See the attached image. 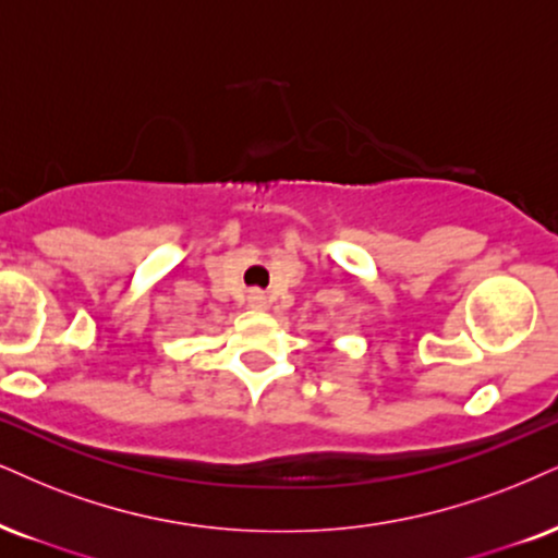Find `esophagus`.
<instances>
[{
    "instance_id": "obj_1",
    "label": "esophagus",
    "mask_w": 558,
    "mask_h": 558,
    "mask_svg": "<svg viewBox=\"0 0 558 558\" xmlns=\"http://www.w3.org/2000/svg\"><path fill=\"white\" fill-rule=\"evenodd\" d=\"M247 305H251L253 311H266V307L271 305V298H268L266 292H260V290H253L251 294H247Z\"/></svg>"
}]
</instances>
